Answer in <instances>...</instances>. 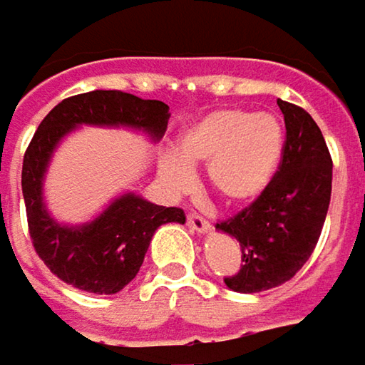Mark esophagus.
<instances>
[{
	"mask_svg": "<svg viewBox=\"0 0 365 365\" xmlns=\"http://www.w3.org/2000/svg\"><path fill=\"white\" fill-rule=\"evenodd\" d=\"M187 227H192V230L198 232V234L211 232V223H209L207 219H202L200 215H196V213H190V215H187Z\"/></svg>",
	"mask_w": 365,
	"mask_h": 365,
	"instance_id": "esophagus-1",
	"label": "esophagus"
}]
</instances>
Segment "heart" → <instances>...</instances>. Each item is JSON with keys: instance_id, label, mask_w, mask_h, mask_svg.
<instances>
[{"instance_id": "1", "label": "heart", "mask_w": 365, "mask_h": 365, "mask_svg": "<svg viewBox=\"0 0 365 365\" xmlns=\"http://www.w3.org/2000/svg\"><path fill=\"white\" fill-rule=\"evenodd\" d=\"M280 118L221 108L190 123L178 152H163L158 173L171 192L194 183V165H207V182L225 205H249L274 182L284 156Z\"/></svg>"}]
</instances>
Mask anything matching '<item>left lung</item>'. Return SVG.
<instances>
[{
	"label": "left lung",
	"instance_id": "obj_1",
	"mask_svg": "<svg viewBox=\"0 0 365 365\" xmlns=\"http://www.w3.org/2000/svg\"><path fill=\"white\" fill-rule=\"evenodd\" d=\"M278 106L286 144L274 182L238 215L215 225L240 242L242 265L225 286L245 294L280 286L305 265L330 205L332 158L317 123L301 106L284 100Z\"/></svg>",
	"mask_w": 365,
	"mask_h": 365
}]
</instances>
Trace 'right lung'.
I'll list each match as a JSON object with an SVG mask.
<instances>
[{"instance_id":"right-lung-1","label":"right lung","mask_w":365,"mask_h":365,"mask_svg":"<svg viewBox=\"0 0 365 365\" xmlns=\"http://www.w3.org/2000/svg\"><path fill=\"white\" fill-rule=\"evenodd\" d=\"M169 116L165 102L96 89L62 100L37 127L22 160V196L33 247L62 282L93 294H115L138 276L154 232L163 223H185V215L178 207H158L125 192L87 223H60L43 200V180L58 144L81 125L129 127L158 142Z\"/></svg>"}]
</instances>
